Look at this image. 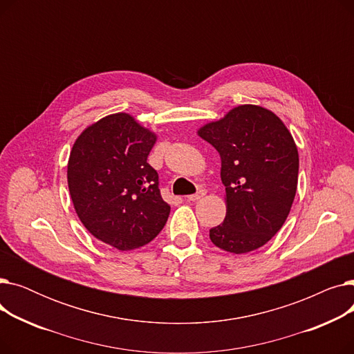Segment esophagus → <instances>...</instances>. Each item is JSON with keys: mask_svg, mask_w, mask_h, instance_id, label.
<instances>
[{"mask_svg": "<svg viewBox=\"0 0 354 354\" xmlns=\"http://www.w3.org/2000/svg\"><path fill=\"white\" fill-rule=\"evenodd\" d=\"M205 195H207V189H199L196 194H194V195H188L187 198H188V201H198V199L203 198Z\"/></svg>", "mask_w": 354, "mask_h": 354, "instance_id": "34e87169", "label": "esophagus"}]
</instances>
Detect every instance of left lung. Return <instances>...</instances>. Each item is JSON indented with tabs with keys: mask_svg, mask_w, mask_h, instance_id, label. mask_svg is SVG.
<instances>
[{
	"mask_svg": "<svg viewBox=\"0 0 354 354\" xmlns=\"http://www.w3.org/2000/svg\"><path fill=\"white\" fill-rule=\"evenodd\" d=\"M198 136L221 156L227 215L209 230L218 248L245 254L267 244L290 214L299 182V151L271 110L241 104L203 124Z\"/></svg>",
	"mask_w": 354,
	"mask_h": 354,
	"instance_id": "1",
	"label": "left lung"
}]
</instances>
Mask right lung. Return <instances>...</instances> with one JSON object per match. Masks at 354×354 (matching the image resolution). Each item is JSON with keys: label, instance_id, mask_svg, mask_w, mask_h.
<instances>
[{"label": "right lung", "instance_id": "add662e5", "mask_svg": "<svg viewBox=\"0 0 354 354\" xmlns=\"http://www.w3.org/2000/svg\"><path fill=\"white\" fill-rule=\"evenodd\" d=\"M156 139L133 116L115 113L87 126L70 152L74 209L93 236L116 250L149 244L169 216L158 172L147 163Z\"/></svg>", "mask_w": 354, "mask_h": 354}]
</instances>
